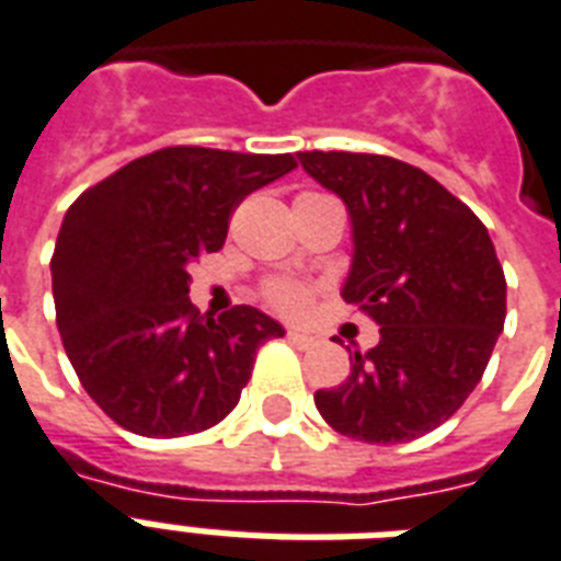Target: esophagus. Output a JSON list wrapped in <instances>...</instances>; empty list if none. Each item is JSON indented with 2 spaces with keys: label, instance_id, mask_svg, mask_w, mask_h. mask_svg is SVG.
Wrapping results in <instances>:
<instances>
[{
  "label": "esophagus",
  "instance_id": "1",
  "mask_svg": "<svg viewBox=\"0 0 561 561\" xmlns=\"http://www.w3.org/2000/svg\"><path fill=\"white\" fill-rule=\"evenodd\" d=\"M286 340H289V343L301 345V348H307V345L316 343V336L305 334V331H296V328H289V331H286Z\"/></svg>",
  "mask_w": 561,
  "mask_h": 561
}]
</instances>
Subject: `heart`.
<instances>
[{
	"label": "heart",
	"instance_id": "heart-1",
	"mask_svg": "<svg viewBox=\"0 0 561 561\" xmlns=\"http://www.w3.org/2000/svg\"><path fill=\"white\" fill-rule=\"evenodd\" d=\"M263 296L268 305L280 310V313H301L310 301V293L305 286L289 284V280H268L263 289Z\"/></svg>",
	"mask_w": 561,
	"mask_h": 561
}]
</instances>
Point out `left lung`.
Segmentation results:
<instances>
[{"mask_svg": "<svg viewBox=\"0 0 561 561\" xmlns=\"http://www.w3.org/2000/svg\"><path fill=\"white\" fill-rule=\"evenodd\" d=\"M298 159L348 206L355 260L343 298L381 328L343 385L316 390V408L364 444L414 440L465 405L503 331L494 242L470 206L393 156L305 150Z\"/></svg>", "mask_w": 561, "mask_h": 561, "instance_id": "8db88e82", "label": "left lung"}]
</instances>
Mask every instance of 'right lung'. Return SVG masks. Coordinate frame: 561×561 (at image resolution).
I'll return each instance as SVG.
<instances>
[{"instance_id": "right-lung-1", "label": "right lung", "mask_w": 561, "mask_h": 561, "mask_svg": "<svg viewBox=\"0 0 561 561\" xmlns=\"http://www.w3.org/2000/svg\"><path fill=\"white\" fill-rule=\"evenodd\" d=\"M296 165L293 153L162 147L70 204L49 263L56 322L85 393L121 428H213L239 402L260 345L284 336L256 307L201 313L185 268L221 251L236 206Z\"/></svg>"}]
</instances>
